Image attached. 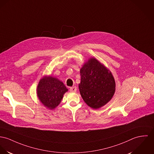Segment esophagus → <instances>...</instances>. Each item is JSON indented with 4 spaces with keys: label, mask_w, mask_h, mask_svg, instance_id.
I'll list each match as a JSON object with an SVG mask.
<instances>
[{
    "label": "esophagus",
    "mask_w": 154,
    "mask_h": 154,
    "mask_svg": "<svg viewBox=\"0 0 154 154\" xmlns=\"http://www.w3.org/2000/svg\"><path fill=\"white\" fill-rule=\"evenodd\" d=\"M70 91L71 92H72V93H75V92H76V91H77V88H76V87H70Z\"/></svg>",
    "instance_id": "obj_1"
}]
</instances>
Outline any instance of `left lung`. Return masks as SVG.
I'll return each instance as SVG.
<instances>
[{"label": "left lung", "mask_w": 154, "mask_h": 154, "mask_svg": "<svg viewBox=\"0 0 154 154\" xmlns=\"http://www.w3.org/2000/svg\"><path fill=\"white\" fill-rule=\"evenodd\" d=\"M80 75V93L88 106L97 109L111 100L115 93L116 82L111 71L103 64L91 57L81 68Z\"/></svg>", "instance_id": "obj_1"}]
</instances>
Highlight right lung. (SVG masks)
Instances as JSON below:
<instances>
[{
	"label": "right lung",
	"instance_id": "1",
	"mask_svg": "<svg viewBox=\"0 0 154 154\" xmlns=\"http://www.w3.org/2000/svg\"><path fill=\"white\" fill-rule=\"evenodd\" d=\"M67 91L64 84L58 79L45 76L38 84L37 95L44 106L53 109L59 105L63 95Z\"/></svg>",
	"mask_w": 154,
	"mask_h": 154
}]
</instances>
